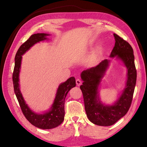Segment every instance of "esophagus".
<instances>
[{
    "instance_id": "esophagus-1",
    "label": "esophagus",
    "mask_w": 147,
    "mask_h": 147,
    "mask_svg": "<svg viewBox=\"0 0 147 147\" xmlns=\"http://www.w3.org/2000/svg\"><path fill=\"white\" fill-rule=\"evenodd\" d=\"M82 80H81L80 79H76V85L78 86H80L81 84H82Z\"/></svg>"
}]
</instances>
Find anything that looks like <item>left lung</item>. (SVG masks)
Wrapping results in <instances>:
<instances>
[{
    "mask_svg": "<svg viewBox=\"0 0 147 147\" xmlns=\"http://www.w3.org/2000/svg\"><path fill=\"white\" fill-rule=\"evenodd\" d=\"M114 36L115 42L110 57L121 59L127 69L126 85L117 101L112 105H104L98 97V86L109 65L107 59L102 61L95 67L83 71L81 74L83 83L80 89L83 93L87 117L93 124L102 126H111L125 115L131 105L136 82L133 48L119 35L114 33Z\"/></svg>",
    "mask_w": 147,
    "mask_h": 147,
    "instance_id": "8db88e82",
    "label": "left lung"
}]
</instances>
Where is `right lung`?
<instances>
[{"label": "right lung", "mask_w": 147, "mask_h": 147, "mask_svg": "<svg viewBox=\"0 0 147 147\" xmlns=\"http://www.w3.org/2000/svg\"><path fill=\"white\" fill-rule=\"evenodd\" d=\"M49 34L36 33L31 36L26 41L22 44L15 56V65L12 73V82L14 93L20 104L23 114L32 125L43 129H49L57 127L63 122L64 119V102L69 91L76 86L74 77H71L66 82L59 85L56 93L55 98L51 110L43 114H38L31 111L26 104L20 90L19 74L20 71L22 55H23L36 43L47 40Z\"/></svg>", "instance_id": "right-lung-1"}]
</instances>
